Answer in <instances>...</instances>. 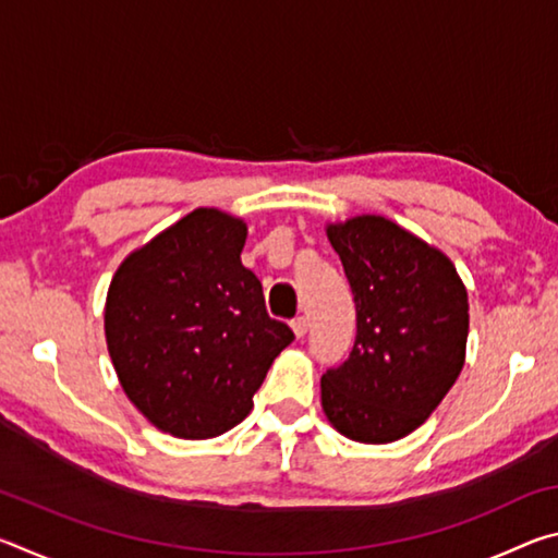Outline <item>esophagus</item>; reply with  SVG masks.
I'll return each mask as SVG.
<instances>
[{
	"label": "esophagus",
	"instance_id": "34e87169",
	"mask_svg": "<svg viewBox=\"0 0 558 558\" xmlns=\"http://www.w3.org/2000/svg\"><path fill=\"white\" fill-rule=\"evenodd\" d=\"M290 327H292V332H295V337L300 339V337H305L307 335V317H295V319H292V323H290Z\"/></svg>",
	"mask_w": 558,
	"mask_h": 558
}]
</instances>
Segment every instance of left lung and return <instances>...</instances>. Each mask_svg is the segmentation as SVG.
I'll list each match as a JSON object with an SVG mask.
<instances>
[{"instance_id": "8db88e82", "label": "left lung", "mask_w": 558, "mask_h": 558, "mask_svg": "<svg viewBox=\"0 0 558 558\" xmlns=\"http://www.w3.org/2000/svg\"><path fill=\"white\" fill-rule=\"evenodd\" d=\"M356 305L344 364L323 374L327 421L356 442L421 426L465 364L468 290L446 253L384 216L329 223Z\"/></svg>"}]
</instances>
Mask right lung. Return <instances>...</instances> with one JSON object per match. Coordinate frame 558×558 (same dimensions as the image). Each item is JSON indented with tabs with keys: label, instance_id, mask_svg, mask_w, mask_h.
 <instances>
[{
	"label": "right lung",
	"instance_id": "right-lung-1",
	"mask_svg": "<svg viewBox=\"0 0 558 558\" xmlns=\"http://www.w3.org/2000/svg\"><path fill=\"white\" fill-rule=\"evenodd\" d=\"M245 223L194 209L122 260L106 300V339L122 391L159 430L221 436L253 409L272 359L295 335L268 317L243 268Z\"/></svg>",
	"mask_w": 558,
	"mask_h": 558
}]
</instances>
